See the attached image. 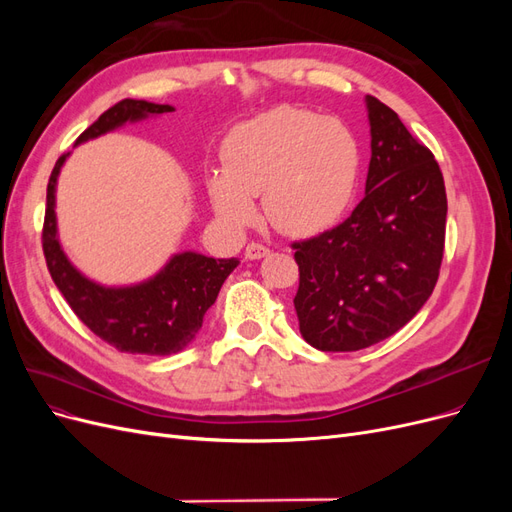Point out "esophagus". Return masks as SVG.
Masks as SVG:
<instances>
[{
	"label": "esophagus",
	"mask_w": 512,
	"mask_h": 512,
	"mask_svg": "<svg viewBox=\"0 0 512 512\" xmlns=\"http://www.w3.org/2000/svg\"><path fill=\"white\" fill-rule=\"evenodd\" d=\"M265 256H269V247H265V245L250 243V245L245 247V258L247 260H260V258H265Z\"/></svg>",
	"instance_id": "1"
}]
</instances>
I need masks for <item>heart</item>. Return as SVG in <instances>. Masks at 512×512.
Segmentation results:
<instances>
[{
    "mask_svg": "<svg viewBox=\"0 0 512 512\" xmlns=\"http://www.w3.org/2000/svg\"><path fill=\"white\" fill-rule=\"evenodd\" d=\"M361 147L342 121L280 106L241 123L224 145V168L207 181L215 215L230 230L258 220L262 196L269 224L290 237L331 228L352 205Z\"/></svg>",
    "mask_w": 512,
    "mask_h": 512,
    "instance_id": "heart-1",
    "label": "heart"
}]
</instances>
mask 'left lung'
Segmentation results:
<instances>
[{"mask_svg": "<svg viewBox=\"0 0 512 512\" xmlns=\"http://www.w3.org/2000/svg\"><path fill=\"white\" fill-rule=\"evenodd\" d=\"M371 160L350 218L294 243L299 331L324 352L374 346L408 324L431 297L444 254L446 192L433 153L399 115L365 96Z\"/></svg>", "mask_w": 512, "mask_h": 512, "instance_id": "obj_1", "label": "left lung"}]
</instances>
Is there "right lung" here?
<instances>
[{"instance_id": "right-lung-1", "label": "right lung", "mask_w": 512, "mask_h": 512, "mask_svg": "<svg viewBox=\"0 0 512 512\" xmlns=\"http://www.w3.org/2000/svg\"><path fill=\"white\" fill-rule=\"evenodd\" d=\"M175 106L147 100H121L79 136L76 145L94 141L128 123H141ZM70 153L61 156L46 188L42 247L51 277L74 314L104 342L121 352L168 356L188 348L203 327L207 309L215 303L226 277L237 269V258H211L194 250L177 252L164 267L136 284L106 286L91 280L64 252L57 226V179Z\"/></svg>"}]
</instances>
